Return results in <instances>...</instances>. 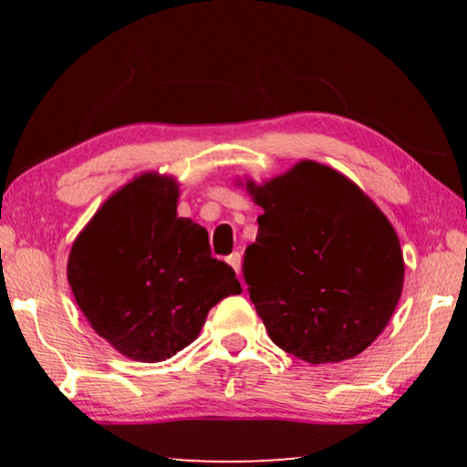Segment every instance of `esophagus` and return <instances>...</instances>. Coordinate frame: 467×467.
I'll use <instances>...</instances> for the list:
<instances>
[{"label": "esophagus", "mask_w": 467, "mask_h": 467, "mask_svg": "<svg viewBox=\"0 0 467 467\" xmlns=\"http://www.w3.org/2000/svg\"><path fill=\"white\" fill-rule=\"evenodd\" d=\"M226 262L233 265V270H234L236 274H241V255H239V253H233V255H228Z\"/></svg>", "instance_id": "esophagus-1"}]
</instances>
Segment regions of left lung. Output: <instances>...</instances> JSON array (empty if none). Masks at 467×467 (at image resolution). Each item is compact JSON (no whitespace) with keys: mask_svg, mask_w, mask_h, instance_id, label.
<instances>
[{"mask_svg":"<svg viewBox=\"0 0 467 467\" xmlns=\"http://www.w3.org/2000/svg\"><path fill=\"white\" fill-rule=\"evenodd\" d=\"M247 192L264 214L243 275L272 342L311 365L358 357L404 286L389 220L357 183L315 161L262 185L247 179Z\"/></svg>","mask_w":467,"mask_h":467,"instance_id":"obj_1","label":"left lung"}]
</instances>
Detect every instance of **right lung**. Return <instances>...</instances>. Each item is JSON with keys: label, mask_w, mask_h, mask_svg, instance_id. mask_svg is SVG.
Instances as JSON below:
<instances>
[{"label": "right lung", "mask_w": 467, "mask_h": 467, "mask_svg": "<svg viewBox=\"0 0 467 467\" xmlns=\"http://www.w3.org/2000/svg\"><path fill=\"white\" fill-rule=\"evenodd\" d=\"M179 183L141 172L76 236L67 282L84 317L131 360L161 362L200 336L220 300L239 295L234 270L212 257L208 231L177 216Z\"/></svg>", "instance_id": "add662e5"}]
</instances>
